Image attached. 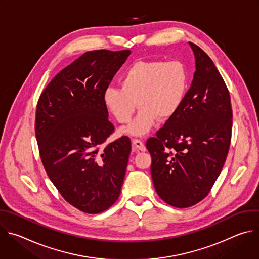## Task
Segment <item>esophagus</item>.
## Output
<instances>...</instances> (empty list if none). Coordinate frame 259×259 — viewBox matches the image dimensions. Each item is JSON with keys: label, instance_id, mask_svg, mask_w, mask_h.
I'll return each mask as SVG.
<instances>
[{"label": "esophagus", "instance_id": "esophagus-1", "mask_svg": "<svg viewBox=\"0 0 259 259\" xmlns=\"http://www.w3.org/2000/svg\"><path fill=\"white\" fill-rule=\"evenodd\" d=\"M132 144H133V146L135 147V149L138 150V151L144 152V151L146 150L144 143H143L140 139H133V140H132Z\"/></svg>", "mask_w": 259, "mask_h": 259}]
</instances>
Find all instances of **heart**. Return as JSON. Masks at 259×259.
I'll use <instances>...</instances> for the list:
<instances>
[{
  "label": "heart",
  "mask_w": 259,
  "mask_h": 259,
  "mask_svg": "<svg viewBox=\"0 0 259 259\" xmlns=\"http://www.w3.org/2000/svg\"><path fill=\"white\" fill-rule=\"evenodd\" d=\"M121 87L108 86L102 100L108 112L121 124L128 123L137 105V116L121 132L142 136L160 118L174 117L181 107L190 86V71L180 60H139L121 77Z\"/></svg>",
  "instance_id": "1"
}]
</instances>
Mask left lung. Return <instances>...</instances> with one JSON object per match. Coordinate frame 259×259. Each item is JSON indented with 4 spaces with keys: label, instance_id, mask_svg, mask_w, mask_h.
<instances>
[{
    "label": "left lung",
    "instance_id": "obj_1",
    "mask_svg": "<svg viewBox=\"0 0 259 259\" xmlns=\"http://www.w3.org/2000/svg\"><path fill=\"white\" fill-rule=\"evenodd\" d=\"M190 46L196 59L192 85L177 114L146 141L156 192L176 208L194 206L208 196L232 138L228 87L211 58L196 44Z\"/></svg>",
    "mask_w": 259,
    "mask_h": 259
}]
</instances>
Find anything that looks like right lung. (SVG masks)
I'll return each mask as SVG.
<instances>
[{
	"mask_svg": "<svg viewBox=\"0 0 259 259\" xmlns=\"http://www.w3.org/2000/svg\"><path fill=\"white\" fill-rule=\"evenodd\" d=\"M130 53H84L51 80L36 105L43 166L64 200L85 213L105 211L121 193L131 141L122 136L100 150L115 129L102 94Z\"/></svg>",
	"mask_w": 259,
	"mask_h": 259,
	"instance_id": "obj_1",
	"label": "right lung"
}]
</instances>
